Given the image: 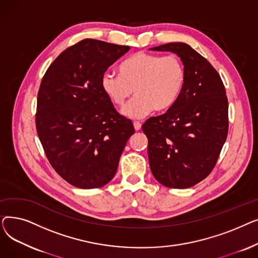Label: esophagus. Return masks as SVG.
Listing matches in <instances>:
<instances>
[{
  "label": "esophagus",
  "mask_w": 258,
  "mask_h": 258,
  "mask_svg": "<svg viewBox=\"0 0 258 258\" xmlns=\"http://www.w3.org/2000/svg\"><path fill=\"white\" fill-rule=\"evenodd\" d=\"M134 127H135V130L136 131H139L140 128H141V123L139 121H135L134 122Z\"/></svg>",
  "instance_id": "obj_1"
}]
</instances>
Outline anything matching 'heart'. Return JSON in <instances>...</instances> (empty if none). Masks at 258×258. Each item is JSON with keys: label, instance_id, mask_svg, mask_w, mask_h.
Listing matches in <instances>:
<instances>
[{"label": "heart", "instance_id": "obj_1", "mask_svg": "<svg viewBox=\"0 0 258 258\" xmlns=\"http://www.w3.org/2000/svg\"><path fill=\"white\" fill-rule=\"evenodd\" d=\"M186 71L182 60L174 55L162 57L146 52H137L122 61L119 75L105 72L101 88L115 105L122 106L136 94L123 108L122 115L140 119L154 108L164 112L170 108L184 89Z\"/></svg>", "mask_w": 258, "mask_h": 258}]
</instances>
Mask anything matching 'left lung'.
<instances>
[{
  "instance_id": "obj_1",
  "label": "left lung",
  "mask_w": 258,
  "mask_h": 258,
  "mask_svg": "<svg viewBox=\"0 0 258 258\" xmlns=\"http://www.w3.org/2000/svg\"><path fill=\"white\" fill-rule=\"evenodd\" d=\"M175 53L184 63V89L167 112L142 125L156 180L169 188H189L212 171L227 139L228 99L220 74L184 43L151 48Z\"/></svg>"
}]
</instances>
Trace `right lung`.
I'll return each instance as SVG.
<instances>
[{"label": "right lung", "instance_id": "right-lung-1", "mask_svg": "<svg viewBox=\"0 0 258 258\" xmlns=\"http://www.w3.org/2000/svg\"><path fill=\"white\" fill-rule=\"evenodd\" d=\"M128 46L86 38L61 52L46 71L37 94L35 123L50 164L81 189L100 188L117 171L135 133L104 94L101 77Z\"/></svg>", "mask_w": 258, "mask_h": 258}]
</instances>
